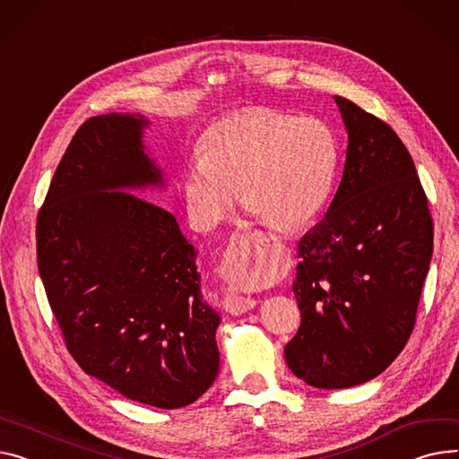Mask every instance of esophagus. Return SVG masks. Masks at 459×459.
<instances>
[{
  "label": "esophagus",
  "mask_w": 459,
  "mask_h": 459,
  "mask_svg": "<svg viewBox=\"0 0 459 459\" xmlns=\"http://www.w3.org/2000/svg\"><path fill=\"white\" fill-rule=\"evenodd\" d=\"M260 234H253V236H234L229 243V247L223 255V274L229 279L230 274L238 269L243 267H251L260 260V247H258V241H260ZM256 299L253 297H246L241 293L236 291H229L225 295V308L227 312L234 314V316H241V314H247L256 307Z\"/></svg>",
  "instance_id": "obj_1"
}]
</instances>
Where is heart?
I'll use <instances>...</instances> for the list:
<instances>
[{"instance_id": "obj_1", "label": "heart", "mask_w": 459, "mask_h": 459, "mask_svg": "<svg viewBox=\"0 0 459 459\" xmlns=\"http://www.w3.org/2000/svg\"><path fill=\"white\" fill-rule=\"evenodd\" d=\"M199 155L182 173L190 220L199 229L220 225L241 203L273 227L297 229L325 204L338 164L332 133L314 117L277 110H246L213 124ZM251 274L236 282L247 286Z\"/></svg>"}]
</instances>
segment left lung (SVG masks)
I'll return each instance as SVG.
<instances>
[{
	"label": "left lung",
	"mask_w": 459,
	"mask_h": 459,
	"mask_svg": "<svg viewBox=\"0 0 459 459\" xmlns=\"http://www.w3.org/2000/svg\"><path fill=\"white\" fill-rule=\"evenodd\" d=\"M349 133L343 177L326 216L299 243L293 293L300 326L291 373L343 389L378 377L415 326L434 249L429 199L403 140L335 96Z\"/></svg>",
	"instance_id": "left-lung-1"
}]
</instances>
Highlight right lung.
I'll return each mask as SVG.
<instances>
[{
	"label": "right lung",
	"instance_id": "right-lung-1",
	"mask_svg": "<svg viewBox=\"0 0 459 459\" xmlns=\"http://www.w3.org/2000/svg\"><path fill=\"white\" fill-rule=\"evenodd\" d=\"M142 116L88 117L37 218L51 312L79 368L131 401L195 403L220 371V316L201 299L195 249L171 212L126 188L160 185Z\"/></svg>",
	"mask_w": 459,
	"mask_h": 459
}]
</instances>
